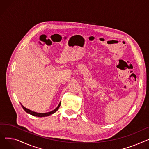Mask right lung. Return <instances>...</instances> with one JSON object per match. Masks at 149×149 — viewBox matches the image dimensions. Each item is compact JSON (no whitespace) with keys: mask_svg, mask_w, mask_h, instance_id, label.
I'll use <instances>...</instances> for the list:
<instances>
[{"mask_svg":"<svg viewBox=\"0 0 149 149\" xmlns=\"http://www.w3.org/2000/svg\"><path fill=\"white\" fill-rule=\"evenodd\" d=\"M60 104H61V103H60V104H58V106H57V107L55 109L54 111H51V112H47V113H37V112H33V111H30L29 109H28L25 108L24 106H22V104H21V105H22V107H23V109L25 110V111L26 112H27L28 113H29V114L32 115H33V116H38V117H43V116H49V115H52V114H53L54 113L56 112L58 110V108L60 107Z\"/></svg>","mask_w":149,"mask_h":149,"instance_id":"obj_1","label":"right lung"}]
</instances>
